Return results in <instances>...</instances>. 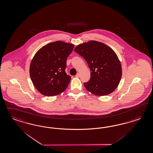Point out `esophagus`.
I'll return each instance as SVG.
<instances>
[{
    "label": "esophagus",
    "instance_id": "1",
    "mask_svg": "<svg viewBox=\"0 0 153 153\" xmlns=\"http://www.w3.org/2000/svg\"><path fill=\"white\" fill-rule=\"evenodd\" d=\"M75 76H76V78H79V76H80V74H79V73H77V74L75 75Z\"/></svg>",
    "mask_w": 153,
    "mask_h": 153
}]
</instances>
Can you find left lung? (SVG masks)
<instances>
[{
  "mask_svg": "<svg viewBox=\"0 0 153 153\" xmlns=\"http://www.w3.org/2000/svg\"><path fill=\"white\" fill-rule=\"evenodd\" d=\"M74 51L85 58L90 68V79L84 83L87 90L97 96H105L116 89L121 79L122 68L112 49L91 40L79 44Z\"/></svg>",
  "mask_w": 153,
  "mask_h": 153,
  "instance_id": "left-lung-1",
  "label": "left lung"
}]
</instances>
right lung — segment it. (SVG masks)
<instances>
[{
	"label": "right lung",
	"instance_id": "right-lung-1",
	"mask_svg": "<svg viewBox=\"0 0 153 153\" xmlns=\"http://www.w3.org/2000/svg\"><path fill=\"white\" fill-rule=\"evenodd\" d=\"M74 47L73 44L57 41L36 52L30 62L29 74L35 88L42 95L56 96L67 88L71 76L65 70L67 58Z\"/></svg>",
	"mask_w": 153,
	"mask_h": 153
}]
</instances>
